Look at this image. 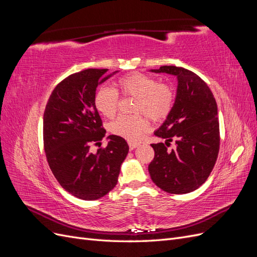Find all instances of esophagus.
<instances>
[{
	"mask_svg": "<svg viewBox=\"0 0 257 257\" xmlns=\"http://www.w3.org/2000/svg\"><path fill=\"white\" fill-rule=\"evenodd\" d=\"M128 147H130V150H134L135 148L138 147V144H136V143H128Z\"/></svg>",
	"mask_w": 257,
	"mask_h": 257,
	"instance_id": "1",
	"label": "esophagus"
}]
</instances>
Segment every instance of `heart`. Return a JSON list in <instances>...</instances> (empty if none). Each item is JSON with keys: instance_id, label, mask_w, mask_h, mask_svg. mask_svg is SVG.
<instances>
[{"instance_id": "b5f03b06", "label": "heart", "mask_w": 257, "mask_h": 257, "mask_svg": "<svg viewBox=\"0 0 257 257\" xmlns=\"http://www.w3.org/2000/svg\"><path fill=\"white\" fill-rule=\"evenodd\" d=\"M118 85L123 95L136 97L134 112L146 114L154 122L164 120L174 105V92L167 84L159 83L151 76L132 73L119 79ZM96 109L106 118H112L118 110L119 94L114 89L102 87L94 96ZM150 123L143 114L120 115L109 125L111 134L128 142H138L149 130Z\"/></svg>"}]
</instances>
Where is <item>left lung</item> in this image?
<instances>
[{
    "label": "left lung",
    "instance_id": "8db88e82",
    "mask_svg": "<svg viewBox=\"0 0 257 257\" xmlns=\"http://www.w3.org/2000/svg\"><path fill=\"white\" fill-rule=\"evenodd\" d=\"M177 77L175 104L154 135L166 139L152 144L149 164L152 181L170 194H186L205 183L220 149V126L215 98L207 83L189 69L173 65L151 69ZM176 147L168 150L170 143Z\"/></svg>",
    "mask_w": 257,
    "mask_h": 257
}]
</instances>
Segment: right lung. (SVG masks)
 <instances>
[{
	"label": "right lung",
	"mask_w": 257,
	"mask_h": 257,
	"mask_svg": "<svg viewBox=\"0 0 257 257\" xmlns=\"http://www.w3.org/2000/svg\"><path fill=\"white\" fill-rule=\"evenodd\" d=\"M107 68H88L62 80L44 112V148L49 167L60 185L73 196L95 200L111 191L128 153L122 137L108 136L106 148L96 153L106 130L94 105L97 85L115 74Z\"/></svg>",
	"instance_id": "obj_1"
}]
</instances>
